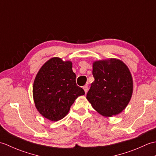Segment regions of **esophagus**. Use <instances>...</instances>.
Segmentation results:
<instances>
[{
    "mask_svg": "<svg viewBox=\"0 0 156 156\" xmlns=\"http://www.w3.org/2000/svg\"><path fill=\"white\" fill-rule=\"evenodd\" d=\"M83 89L84 90L85 93H87V92H88V85H84V87H83Z\"/></svg>",
    "mask_w": 156,
    "mask_h": 156,
    "instance_id": "obj_1",
    "label": "esophagus"
}]
</instances>
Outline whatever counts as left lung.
Listing matches in <instances>:
<instances>
[{
    "mask_svg": "<svg viewBox=\"0 0 156 156\" xmlns=\"http://www.w3.org/2000/svg\"><path fill=\"white\" fill-rule=\"evenodd\" d=\"M91 84L87 98L92 107L105 117H112L124 110L133 93V80L122 61L111 58L93 63Z\"/></svg>",
    "mask_w": 156,
    "mask_h": 156,
    "instance_id": "8db88e82",
    "label": "left lung"
}]
</instances>
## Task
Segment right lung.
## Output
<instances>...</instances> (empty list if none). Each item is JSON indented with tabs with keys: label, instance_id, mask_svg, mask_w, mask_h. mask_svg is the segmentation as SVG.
<instances>
[{
	"label": "right lung",
	"instance_id": "1",
	"mask_svg": "<svg viewBox=\"0 0 156 156\" xmlns=\"http://www.w3.org/2000/svg\"><path fill=\"white\" fill-rule=\"evenodd\" d=\"M71 62L53 58L39 69L34 83L35 107L43 117L58 121L66 117L70 107L84 90L77 86Z\"/></svg>",
	"mask_w": 156,
	"mask_h": 156
}]
</instances>
